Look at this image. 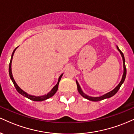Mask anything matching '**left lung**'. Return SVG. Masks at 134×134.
<instances>
[{"mask_svg":"<svg viewBox=\"0 0 134 134\" xmlns=\"http://www.w3.org/2000/svg\"><path fill=\"white\" fill-rule=\"evenodd\" d=\"M116 48H117L118 50L120 52V54L121 55V57H122V59H123V63H124V74H123L122 78H121V81H120V82L119 84H118L117 86L115 87L114 90H113L112 91H111L109 92V93H108L107 94H105L103 95V96H99V97H92V96H87V94H86L85 93H84V92L82 91V90H81V87H80L79 83H78L77 81H76V84H77V86L78 91H79V93L80 94H81L82 97H84V98H86V99H88V100H90V101H101V100H103V99H107V98H111V97H112L113 96H114L115 94L117 93L118 91L119 90L120 87L122 85V84H123V83H124V81H125V79L126 74H127V70H126V67H125V57H124V53H123L122 52H121V50H120L119 48L118 47V46H116Z\"/></svg>","mask_w":134,"mask_h":134,"instance_id":"1","label":"left lung"}]
</instances>
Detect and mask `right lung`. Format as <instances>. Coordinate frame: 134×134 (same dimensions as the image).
<instances>
[{"instance_id": "obj_1", "label": "right lung", "mask_w": 134, "mask_h": 134, "mask_svg": "<svg viewBox=\"0 0 134 134\" xmlns=\"http://www.w3.org/2000/svg\"><path fill=\"white\" fill-rule=\"evenodd\" d=\"M17 48H18V47H16L13 52V54H12L11 58H10V63H9V76H10V79H11L12 81H13L14 85L15 87H16V90L18 91V93H19V94H21V95H23V96H24V97H26L27 98H28V99H31V100L34 101H42L46 100V99H48V98H51V97L53 96V95H54L56 93V92L57 91L58 87V84H59L61 78H62V77L63 76V74H61L59 78H58L57 84L56 85H55V86L53 87V88H52V90L50 91L49 92V93H48L47 94H44V95H43V96H33V95L29 94L26 93L25 91H23V90H21V89L20 88L19 86H18V85L16 84V81H15L14 79V77L13 76V74H12V69H11L12 60H13V57L14 53L15 51H16Z\"/></svg>"}]
</instances>
